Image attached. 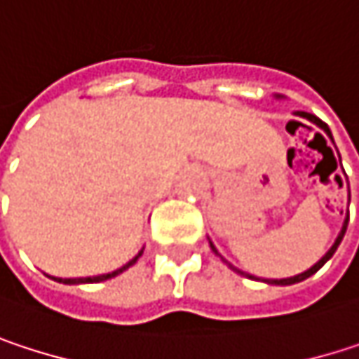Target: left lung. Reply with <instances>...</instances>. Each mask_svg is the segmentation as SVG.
Instances as JSON below:
<instances>
[{"mask_svg": "<svg viewBox=\"0 0 359 359\" xmlns=\"http://www.w3.org/2000/svg\"><path fill=\"white\" fill-rule=\"evenodd\" d=\"M295 114H297V116H302V118H306V120H310L312 124L320 126L324 133H326V135L330 137V130H328V126L324 124L320 118H316L314 114H308V111H295ZM330 139H332V137H330ZM347 222H349V212H347V218H345V222H343V229H341V233H339L337 241L332 243V248L326 251L323 257H320V259H318V262H316V264H314V266H312L310 270H306V272H302V274H297V276H291V278H264V283H270V285H295V283H302V280L310 278L312 274H316V272H318V270L323 268L324 264H326V262H328V259L332 257V253L337 251L339 243L343 241V235H345V231H347ZM210 248H212V251H216V248H214V243H212V241H210ZM216 253H218V251H216ZM250 278H255V276H250Z\"/></svg>", "mask_w": 359, "mask_h": 359, "instance_id": "obj_1", "label": "left lung"}]
</instances>
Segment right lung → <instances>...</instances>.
Masks as SVG:
<instances>
[{
	"mask_svg": "<svg viewBox=\"0 0 359 359\" xmlns=\"http://www.w3.org/2000/svg\"><path fill=\"white\" fill-rule=\"evenodd\" d=\"M141 253H143V250L139 251L128 264H124L122 268H118V270H114V272H108V274H100V276H87V278H55V276H51L53 280H57V283H64V285H79V283H102V280H108V278H114L116 274H120V272H124L126 268H130L139 257H141Z\"/></svg>",
	"mask_w": 359,
	"mask_h": 359,
	"instance_id": "right-lung-1",
	"label": "right lung"
}]
</instances>
